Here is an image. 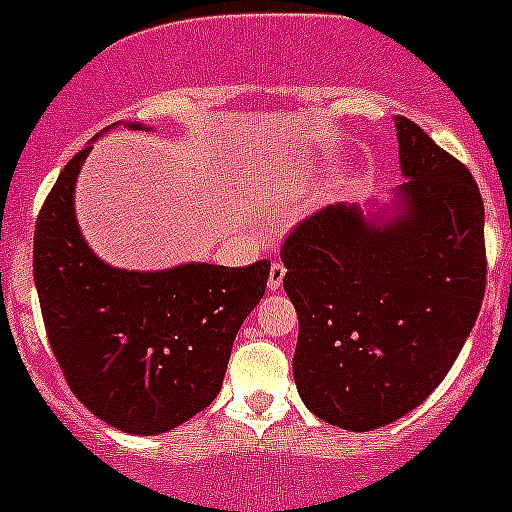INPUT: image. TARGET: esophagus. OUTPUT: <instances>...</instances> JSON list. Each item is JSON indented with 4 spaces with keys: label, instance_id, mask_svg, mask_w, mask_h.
I'll return each instance as SVG.
<instances>
[{
    "label": "esophagus",
    "instance_id": "obj_1",
    "mask_svg": "<svg viewBox=\"0 0 512 512\" xmlns=\"http://www.w3.org/2000/svg\"><path fill=\"white\" fill-rule=\"evenodd\" d=\"M285 265H282L280 260H275L272 262V267H270V277H267V287H270V290H280V285H282V280H285Z\"/></svg>",
    "mask_w": 512,
    "mask_h": 512
}]
</instances>
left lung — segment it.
<instances>
[{"label": "left lung", "mask_w": 512, "mask_h": 512, "mask_svg": "<svg viewBox=\"0 0 512 512\" xmlns=\"http://www.w3.org/2000/svg\"><path fill=\"white\" fill-rule=\"evenodd\" d=\"M400 170L393 220L322 207L282 245L300 320L292 372L325 423L367 433L438 388L485 295L483 197L463 162L395 117Z\"/></svg>", "instance_id": "obj_1"}]
</instances>
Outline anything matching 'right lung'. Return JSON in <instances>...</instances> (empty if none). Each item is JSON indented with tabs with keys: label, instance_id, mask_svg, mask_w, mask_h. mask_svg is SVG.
Segmentation results:
<instances>
[{
	"label": "right lung",
	"instance_id": "1",
	"mask_svg": "<svg viewBox=\"0 0 512 512\" xmlns=\"http://www.w3.org/2000/svg\"><path fill=\"white\" fill-rule=\"evenodd\" d=\"M89 150L92 142L67 162L37 217L32 265L44 327L84 408L124 433H167L217 398L237 330L265 295L270 262L109 267L74 217V182Z\"/></svg>",
	"mask_w": 512,
	"mask_h": 512
}]
</instances>
